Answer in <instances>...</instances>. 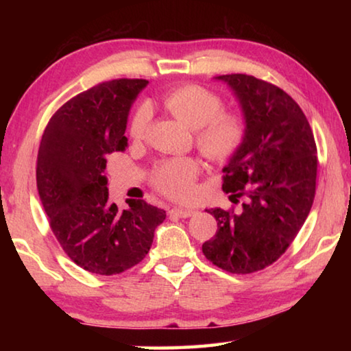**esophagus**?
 Returning <instances> with one entry per match:
<instances>
[{
  "label": "esophagus",
  "mask_w": 351,
  "mask_h": 351,
  "mask_svg": "<svg viewBox=\"0 0 351 351\" xmlns=\"http://www.w3.org/2000/svg\"><path fill=\"white\" fill-rule=\"evenodd\" d=\"M171 215H176V217H181V218H187V217H192L197 213V210L193 209H184V207H173V209L170 210Z\"/></svg>",
  "instance_id": "obj_1"
}]
</instances>
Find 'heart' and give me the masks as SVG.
Instances as JSON below:
<instances>
[{"label": "heart", "instance_id": "1", "mask_svg": "<svg viewBox=\"0 0 351 351\" xmlns=\"http://www.w3.org/2000/svg\"><path fill=\"white\" fill-rule=\"evenodd\" d=\"M164 105L184 125L198 130L199 150L212 161H228L245 141L246 125L243 117L232 112H221V99L203 86L178 88L165 96ZM150 117V106L141 105L130 122V134L133 138H141L145 133ZM198 173L199 162L197 159L171 158L153 169L152 182L167 197L182 199L192 193Z\"/></svg>", "mask_w": 351, "mask_h": 351}]
</instances>
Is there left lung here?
<instances>
[{
    "mask_svg": "<svg viewBox=\"0 0 351 351\" xmlns=\"http://www.w3.org/2000/svg\"><path fill=\"white\" fill-rule=\"evenodd\" d=\"M239 102L246 134L223 167V190L240 210H207L218 230L203 245L213 265L251 274L274 263L304 226L316 193L317 148L310 123L280 88L246 74L218 75Z\"/></svg>",
    "mask_w": 351,
    "mask_h": 351,
    "instance_id": "1",
    "label": "left lung"
}]
</instances>
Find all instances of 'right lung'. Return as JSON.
Instances as JSON below:
<instances>
[{"label": "right lung", "mask_w": 351, "mask_h": 351, "mask_svg": "<svg viewBox=\"0 0 351 351\" xmlns=\"http://www.w3.org/2000/svg\"><path fill=\"white\" fill-rule=\"evenodd\" d=\"M142 79L104 82L77 94L47 123L37 158V187L56 239L88 272L121 274L144 260L165 210L108 199L106 156L128 147V114Z\"/></svg>", "instance_id": "right-lung-1"}]
</instances>
